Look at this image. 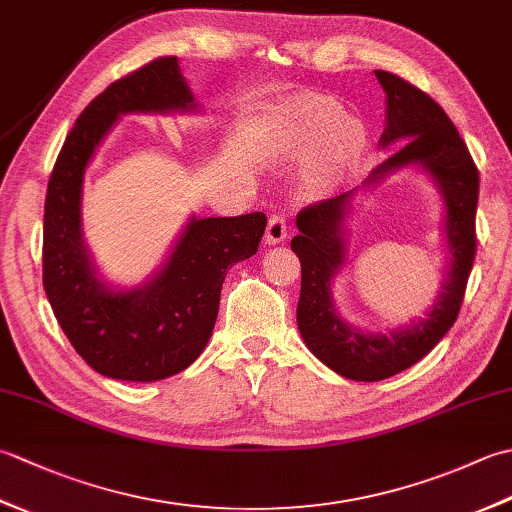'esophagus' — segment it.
Returning a JSON list of instances; mask_svg holds the SVG:
<instances>
[{
    "mask_svg": "<svg viewBox=\"0 0 512 512\" xmlns=\"http://www.w3.org/2000/svg\"><path fill=\"white\" fill-rule=\"evenodd\" d=\"M266 244H281L288 237V222L281 213H273L268 217L266 226Z\"/></svg>",
    "mask_w": 512,
    "mask_h": 512,
    "instance_id": "1",
    "label": "esophagus"
}]
</instances>
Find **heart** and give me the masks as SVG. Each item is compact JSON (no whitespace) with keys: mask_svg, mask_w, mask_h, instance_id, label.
Returning a JSON list of instances; mask_svg holds the SVG:
<instances>
[{"mask_svg":"<svg viewBox=\"0 0 512 512\" xmlns=\"http://www.w3.org/2000/svg\"><path fill=\"white\" fill-rule=\"evenodd\" d=\"M308 132L314 138L334 134V151L341 160H350L363 145V132L356 123H345L339 112H312L308 118Z\"/></svg>","mask_w":512,"mask_h":512,"instance_id":"obj_1","label":"heart"}]
</instances>
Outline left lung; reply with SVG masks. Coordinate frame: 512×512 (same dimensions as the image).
Here are the masks:
<instances>
[{
	"instance_id": "left-lung-1",
	"label": "left lung",
	"mask_w": 512,
	"mask_h": 512,
	"mask_svg": "<svg viewBox=\"0 0 512 512\" xmlns=\"http://www.w3.org/2000/svg\"><path fill=\"white\" fill-rule=\"evenodd\" d=\"M376 79L387 94V127L380 145L402 143V147L380 162L367 184L407 165H422L440 184L447 202L451 273L438 306L429 312V319L391 336L361 334L336 317L330 281L343 264L341 228L352 191L303 206L297 215L299 235L290 242L301 262L297 323L303 341L336 374L367 383L400 374L418 363L458 321L475 262V213L480 195V173L447 112L398 74L376 70Z\"/></svg>"
}]
</instances>
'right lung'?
<instances>
[{
	"mask_svg": "<svg viewBox=\"0 0 512 512\" xmlns=\"http://www.w3.org/2000/svg\"><path fill=\"white\" fill-rule=\"evenodd\" d=\"M193 96L178 59L158 57L96 96L54 162L43 213V288L61 330L85 363L118 380H160L187 369L211 339L226 270L253 257L262 211L189 222L149 286L110 292L81 244V184L107 129L125 112L187 110Z\"/></svg>",
	"mask_w": 512,
	"mask_h": 512,
	"instance_id": "obj_1",
	"label": "right lung"
}]
</instances>
